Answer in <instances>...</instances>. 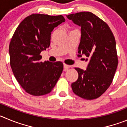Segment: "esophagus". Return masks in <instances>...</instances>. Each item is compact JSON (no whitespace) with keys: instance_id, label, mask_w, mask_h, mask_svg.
<instances>
[{"instance_id":"obj_1","label":"esophagus","mask_w":127,"mask_h":127,"mask_svg":"<svg viewBox=\"0 0 127 127\" xmlns=\"http://www.w3.org/2000/svg\"><path fill=\"white\" fill-rule=\"evenodd\" d=\"M64 71H66L67 70V69L69 68V67H71V66H69V65H67L66 64H64Z\"/></svg>"}]
</instances>
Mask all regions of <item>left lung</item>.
I'll return each instance as SVG.
<instances>
[{"instance_id": "8db88e82", "label": "left lung", "mask_w": 127, "mask_h": 127, "mask_svg": "<svg viewBox=\"0 0 127 127\" xmlns=\"http://www.w3.org/2000/svg\"><path fill=\"white\" fill-rule=\"evenodd\" d=\"M73 23L81 27L78 55L89 60L86 70L76 67L78 80L71 84L74 94L86 99L99 97L112 82L118 66L115 37L109 26L90 12L67 15Z\"/></svg>"}]
</instances>
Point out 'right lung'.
Segmentation results:
<instances>
[{
	"mask_svg": "<svg viewBox=\"0 0 127 127\" xmlns=\"http://www.w3.org/2000/svg\"><path fill=\"white\" fill-rule=\"evenodd\" d=\"M65 22L63 15L34 14L20 23L9 44L10 64L22 88L34 96L50 93L59 80L63 64L40 61V53L49 47L53 29Z\"/></svg>",
	"mask_w": 127,
	"mask_h": 127,
	"instance_id": "obj_1",
	"label": "right lung"
}]
</instances>
